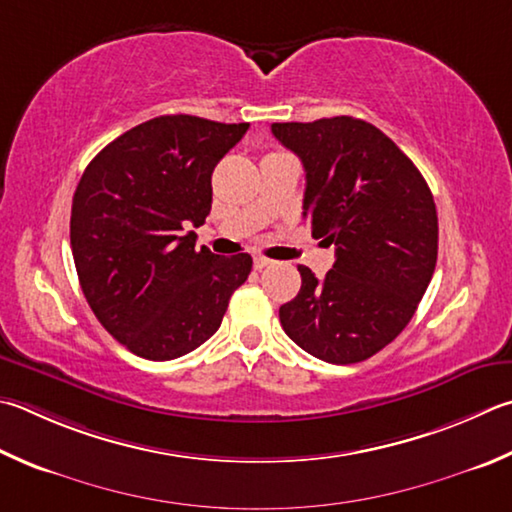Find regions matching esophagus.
Listing matches in <instances>:
<instances>
[{
    "label": "esophagus",
    "instance_id": "obj_1",
    "mask_svg": "<svg viewBox=\"0 0 512 512\" xmlns=\"http://www.w3.org/2000/svg\"><path fill=\"white\" fill-rule=\"evenodd\" d=\"M271 264H273V259H268V257H264V255H255V257H253V266L257 268V271H262V268L271 266Z\"/></svg>",
    "mask_w": 512,
    "mask_h": 512
}]
</instances>
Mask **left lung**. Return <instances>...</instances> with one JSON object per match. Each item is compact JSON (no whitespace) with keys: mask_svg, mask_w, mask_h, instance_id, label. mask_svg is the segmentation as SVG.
Wrapping results in <instances>:
<instances>
[{"mask_svg":"<svg viewBox=\"0 0 512 512\" xmlns=\"http://www.w3.org/2000/svg\"><path fill=\"white\" fill-rule=\"evenodd\" d=\"M271 129L304 165L313 237L336 246L324 280L297 266L302 288L280 306L282 327L331 365L367 360L407 327L432 280L439 253L432 192L392 138L360 118Z\"/></svg>","mask_w":512,"mask_h":512,"instance_id":"1","label":"left lung"}]
</instances>
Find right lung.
<instances>
[{
	"label": "right lung",
	"mask_w": 512,
	"mask_h": 512,
	"mask_svg": "<svg viewBox=\"0 0 512 512\" xmlns=\"http://www.w3.org/2000/svg\"><path fill=\"white\" fill-rule=\"evenodd\" d=\"M248 123L159 116L111 141L73 194L71 253L98 322L147 360H174L221 327L253 257L194 248L212 170Z\"/></svg>",
	"instance_id": "obj_1"
}]
</instances>
